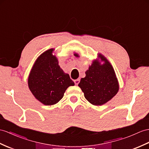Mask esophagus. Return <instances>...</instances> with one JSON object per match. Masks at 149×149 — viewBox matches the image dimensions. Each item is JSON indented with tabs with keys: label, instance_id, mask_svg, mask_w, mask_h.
I'll return each instance as SVG.
<instances>
[{
	"label": "esophagus",
	"instance_id": "34e87169",
	"mask_svg": "<svg viewBox=\"0 0 149 149\" xmlns=\"http://www.w3.org/2000/svg\"><path fill=\"white\" fill-rule=\"evenodd\" d=\"M79 81H80V79H79V78H78V79H75V80L74 81V83H75V85H78V83H79Z\"/></svg>",
	"mask_w": 149,
	"mask_h": 149
}]
</instances>
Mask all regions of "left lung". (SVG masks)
<instances>
[{
    "mask_svg": "<svg viewBox=\"0 0 149 149\" xmlns=\"http://www.w3.org/2000/svg\"><path fill=\"white\" fill-rule=\"evenodd\" d=\"M74 55L79 57L78 54ZM99 57L105 63L100 64L99 60H94L85 72V77L78 84L85 99L94 106L106 104L119 90L118 79L112 65L102 54H99Z\"/></svg>",
    "mask_w": 149,
    "mask_h": 149,
    "instance_id": "left-lung-1",
    "label": "left lung"
}]
</instances>
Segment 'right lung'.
I'll return each mask as SVG.
<instances>
[{"mask_svg": "<svg viewBox=\"0 0 149 149\" xmlns=\"http://www.w3.org/2000/svg\"><path fill=\"white\" fill-rule=\"evenodd\" d=\"M54 49L47 50L36 60L28 77V87L33 95L46 106L56 104L70 86L74 85L70 75L59 66Z\"/></svg>", "mask_w": 149, "mask_h": 149, "instance_id": "1", "label": "right lung"}]
</instances>
